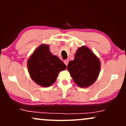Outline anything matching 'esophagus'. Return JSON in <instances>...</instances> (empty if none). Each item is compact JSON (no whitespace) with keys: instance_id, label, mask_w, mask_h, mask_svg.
I'll return each mask as SVG.
<instances>
[{"instance_id":"esophagus-1","label":"esophagus","mask_w":126,"mask_h":126,"mask_svg":"<svg viewBox=\"0 0 126 126\" xmlns=\"http://www.w3.org/2000/svg\"><path fill=\"white\" fill-rule=\"evenodd\" d=\"M64 64H66V66H67L68 63H69V60H64Z\"/></svg>"}]
</instances>
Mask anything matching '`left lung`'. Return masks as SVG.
I'll list each match as a JSON object with an SVG mask.
<instances>
[{"label": "left lung", "mask_w": 126, "mask_h": 126, "mask_svg": "<svg viewBox=\"0 0 126 126\" xmlns=\"http://www.w3.org/2000/svg\"><path fill=\"white\" fill-rule=\"evenodd\" d=\"M67 69L75 83L81 88H88L96 81L101 69L97 56L86 46L79 47L75 59L69 62Z\"/></svg>", "instance_id": "left-lung-1"}]
</instances>
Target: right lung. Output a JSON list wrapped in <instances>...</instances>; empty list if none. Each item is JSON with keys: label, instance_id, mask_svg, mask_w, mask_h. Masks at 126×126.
<instances>
[{"label": "right lung", "instance_id": "add662e5", "mask_svg": "<svg viewBox=\"0 0 126 126\" xmlns=\"http://www.w3.org/2000/svg\"><path fill=\"white\" fill-rule=\"evenodd\" d=\"M31 79L42 87H48L54 83L59 72L66 69L63 62L50 51L49 45L41 44L34 50L27 62Z\"/></svg>", "mask_w": 126, "mask_h": 126}]
</instances>
